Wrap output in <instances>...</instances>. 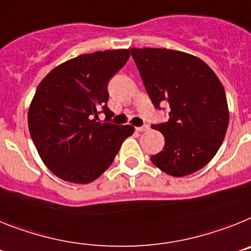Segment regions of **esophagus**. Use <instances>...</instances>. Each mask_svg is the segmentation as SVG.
I'll return each mask as SVG.
<instances>
[{
  "label": "esophagus",
  "instance_id": "obj_1",
  "mask_svg": "<svg viewBox=\"0 0 251 251\" xmlns=\"http://www.w3.org/2000/svg\"><path fill=\"white\" fill-rule=\"evenodd\" d=\"M148 128H149V126L143 125V126H139V127H135V130H136V131H139V132H141V131H147Z\"/></svg>",
  "mask_w": 251,
  "mask_h": 251
}]
</instances>
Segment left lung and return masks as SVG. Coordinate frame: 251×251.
Listing matches in <instances>:
<instances>
[{
  "instance_id": "left-lung-1",
  "label": "left lung",
  "mask_w": 251,
  "mask_h": 251,
  "mask_svg": "<svg viewBox=\"0 0 251 251\" xmlns=\"http://www.w3.org/2000/svg\"><path fill=\"white\" fill-rule=\"evenodd\" d=\"M154 107L169 104L167 123L152 128L164 135L152 164L173 177L203 168L216 155L228 125L224 86L212 69L197 56L177 50L144 48L130 50Z\"/></svg>"
}]
</instances>
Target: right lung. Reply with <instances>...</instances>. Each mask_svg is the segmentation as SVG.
I'll use <instances>...</instances> for the list:
<instances>
[{
	"label": "right lung",
	"mask_w": 251,
	"mask_h": 251,
	"mask_svg": "<svg viewBox=\"0 0 251 251\" xmlns=\"http://www.w3.org/2000/svg\"><path fill=\"white\" fill-rule=\"evenodd\" d=\"M130 50L82 54L58 65L39 84L29 108L31 139L50 171L67 182H93L111 164L134 127L110 123L108 80ZM104 113L103 124L96 123Z\"/></svg>",
	"instance_id": "right-lung-1"
}]
</instances>
